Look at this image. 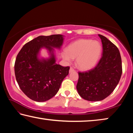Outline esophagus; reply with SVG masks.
<instances>
[{"mask_svg": "<svg viewBox=\"0 0 133 133\" xmlns=\"http://www.w3.org/2000/svg\"><path fill=\"white\" fill-rule=\"evenodd\" d=\"M74 71H75V70H74V69L72 68V67H71V68H70V69H69V72H74Z\"/></svg>", "mask_w": 133, "mask_h": 133, "instance_id": "34e87169", "label": "esophagus"}]
</instances>
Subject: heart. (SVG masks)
Wrapping results in <instances>:
<instances>
[{"mask_svg": "<svg viewBox=\"0 0 133 133\" xmlns=\"http://www.w3.org/2000/svg\"><path fill=\"white\" fill-rule=\"evenodd\" d=\"M102 52L101 44L90 39H80L71 44L62 54L67 62L76 59V64L81 69L87 70L94 67L98 61Z\"/></svg>", "mask_w": 133, "mask_h": 133, "instance_id": "heart-1", "label": "heart"}]
</instances>
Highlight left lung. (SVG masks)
<instances>
[{
  "label": "left lung",
  "mask_w": 133,
  "mask_h": 133,
  "mask_svg": "<svg viewBox=\"0 0 133 133\" xmlns=\"http://www.w3.org/2000/svg\"><path fill=\"white\" fill-rule=\"evenodd\" d=\"M103 52L94 68L79 72L76 89L79 95L88 101H100L109 96L119 82L122 74V62L117 46L102 35Z\"/></svg>",
  "instance_id": "left-lung-1"
}]
</instances>
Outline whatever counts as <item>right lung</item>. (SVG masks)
Returning <instances> with one entry per match:
<instances>
[{
    "label": "right lung",
    "instance_id": "right-lung-1",
    "mask_svg": "<svg viewBox=\"0 0 133 133\" xmlns=\"http://www.w3.org/2000/svg\"><path fill=\"white\" fill-rule=\"evenodd\" d=\"M62 35L40 36L28 42L16 57L15 73L21 90L32 101L45 102L57 94L64 79L68 75L69 66L55 63L54 48H60ZM41 48L48 49L51 57L39 60L38 54Z\"/></svg>",
    "mask_w": 133,
    "mask_h": 133
}]
</instances>
